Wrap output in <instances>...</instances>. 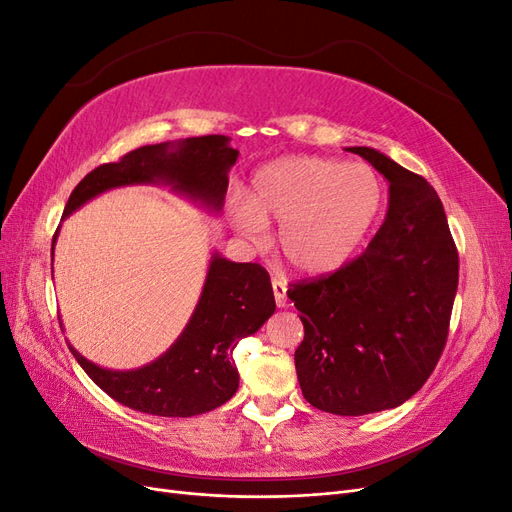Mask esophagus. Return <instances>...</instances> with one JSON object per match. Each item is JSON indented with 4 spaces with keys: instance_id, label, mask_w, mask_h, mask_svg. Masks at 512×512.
Returning <instances> with one entry per match:
<instances>
[{
    "instance_id": "obj_1",
    "label": "esophagus",
    "mask_w": 512,
    "mask_h": 512,
    "mask_svg": "<svg viewBox=\"0 0 512 512\" xmlns=\"http://www.w3.org/2000/svg\"><path fill=\"white\" fill-rule=\"evenodd\" d=\"M273 297L277 307H286V284L280 280H273Z\"/></svg>"
}]
</instances>
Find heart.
I'll return each mask as SVG.
<instances>
[{"mask_svg": "<svg viewBox=\"0 0 512 512\" xmlns=\"http://www.w3.org/2000/svg\"><path fill=\"white\" fill-rule=\"evenodd\" d=\"M384 183L369 164L288 156L254 175L250 198L232 200L237 226L265 239L280 224V252L301 275L342 269L361 250L384 209Z\"/></svg>", "mask_w": 512, "mask_h": 512, "instance_id": "1", "label": "heart"}]
</instances>
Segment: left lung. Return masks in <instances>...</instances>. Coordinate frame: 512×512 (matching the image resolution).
I'll use <instances>...</instances> for the list:
<instances>
[{"label":"left lung","instance_id":"1","mask_svg":"<svg viewBox=\"0 0 512 512\" xmlns=\"http://www.w3.org/2000/svg\"><path fill=\"white\" fill-rule=\"evenodd\" d=\"M389 181V209L367 250L329 277L292 284L305 337L294 352L303 397L339 416L397 408L446 344L459 256L427 179L371 147H348Z\"/></svg>","mask_w":512,"mask_h":512}]
</instances>
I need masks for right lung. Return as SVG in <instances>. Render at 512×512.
Returning <instances> with one entry per match:
<instances>
[{
  "mask_svg": "<svg viewBox=\"0 0 512 512\" xmlns=\"http://www.w3.org/2000/svg\"><path fill=\"white\" fill-rule=\"evenodd\" d=\"M237 158L239 151L222 134L138 147L119 162L91 170L70 194L64 220L91 198L126 185H162L209 213H220L228 173ZM57 235L59 228L51 258ZM273 312L269 273L256 262H232L213 250L188 324L156 361L126 371L106 369L87 361L70 342L68 346L85 374L119 404L145 414L185 418L220 408L237 393L239 371L232 350L239 339L254 335Z\"/></svg>",
  "mask_w": 512,
  "mask_h": 512,
  "instance_id": "right-lung-1",
  "label": "right lung"
}]
</instances>
